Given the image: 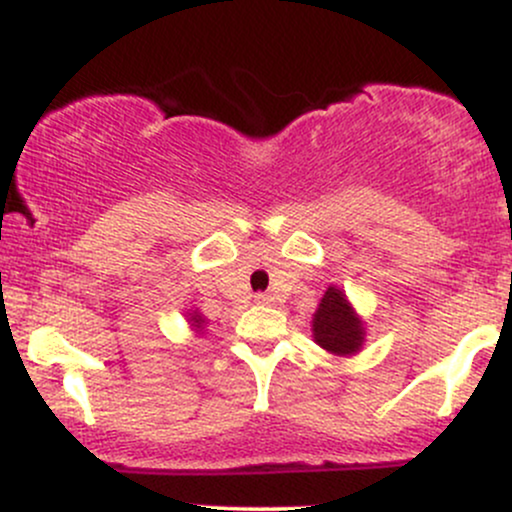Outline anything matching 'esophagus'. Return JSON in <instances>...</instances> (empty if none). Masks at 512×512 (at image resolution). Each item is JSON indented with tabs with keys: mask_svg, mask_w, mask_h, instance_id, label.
<instances>
[{
	"mask_svg": "<svg viewBox=\"0 0 512 512\" xmlns=\"http://www.w3.org/2000/svg\"><path fill=\"white\" fill-rule=\"evenodd\" d=\"M255 303H257V305H272V303H274V298L269 296V293H257V296H255Z\"/></svg>",
	"mask_w": 512,
	"mask_h": 512,
	"instance_id": "obj_1",
	"label": "esophagus"
}]
</instances>
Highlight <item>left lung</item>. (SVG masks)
Masks as SVG:
<instances>
[{
	"mask_svg": "<svg viewBox=\"0 0 512 512\" xmlns=\"http://www.w3.org/2000/svg\"><path fill=\"white\" fill-rule=\"evenodd\" d=\"M313 342L327 354L351 358L366 344V322L346 298L344 289L330 284L313 313Z\"/></svg>",
	"mask_w": 512,
	"mask_h": 512,
	"instance_id": "left-lung-1",
	"label": "left lung"
}]
</instances>
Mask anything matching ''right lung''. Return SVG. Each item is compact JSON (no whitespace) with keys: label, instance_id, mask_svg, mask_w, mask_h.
<instances>
[{"label":"right lung","instance_id":"obj_1","mask_svg":"<svg viewBox=\"0 0 512 512\" xmlns=\"http://www.w3.org/2000/svg\"><path fill=\"white\" fill-rule=\"evenodd\" d=\"M185 320H187V325H190V330L195 332V334H204V330H207V317H204L202 313H199V308H192V310H187L185 313Z\"/></svg>","mask_w":512,"mask_h":512}]
</instances>
